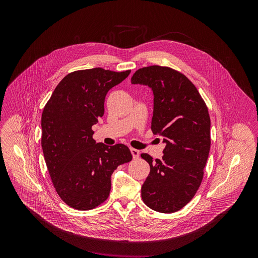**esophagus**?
Returning <instances> with one entry per match:
<instances>
[{"label": "esophagus", "instance_id": "esophagus-1", "mask_svg": "<svg viewBox=\"0 0 258 258\" xmlns=\"http://www.w3.org/2000/svg\"><path fill=\"white\" fill-rule=\"evenodd\" d=\"M131 153L134 157V159H137L139 156H140V151L137 150V149H134V148H131Z\"/></svg>", "mask_w": 258, "mask_h": 258}]
</instances>
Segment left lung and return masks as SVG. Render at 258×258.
<instances>
[{"mask_svg":"<svg viewBox=\"0 0 258 258\" xmlns=\"http://www.w3.org/2000/svg\"><path fill=\"white\" fill-rule=\"evenodd\" d=\"M132 84L153 90L151 130L166 143L161 159L141 154L150 165L142 186V199L158 212L178 211L193 199L203 179L211 142L208 108L195 85L168 66L140 68Z\"/></svg>","mask_w":258,"mask_h":258,"instance_id":"1","label":"left lung"}]
</instances>
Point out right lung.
<instances>
[{"mask_svg":"<svg viewBox=\"0 0 258 258\" xmlns=\"http://www.w3.org/2000/svg\"><path fill=\"white\" fill-rule=\"evenodd\" d=\"M131 70L101 67L77 70L58 84L42 114V148L54 188L70 207L90 210L111 190V174L130 162L123 144L106 146L93 139L92 126L104 115L108 91L124 81Z\"/></svg>","mask_w":258,"mask_h":258,"instance_id":"1","label":"right lung"}]
</instances>
